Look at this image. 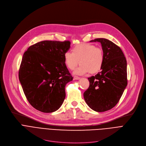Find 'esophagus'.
<instances>
[{
  "mask_svg": "<svg viewBox=\"0 0 146 146\" xmlns=\"http://www.w3.org/2000/svg\"><path fill=\"white\" fill-rule=\"evenodd\" d=\"M80 79V78L78 77V76H74V80H79V79Z\"/></svg>",
  "mask_w": 146,
  "mask_h": 146,
  "instance_id": "1",
  "label": "esophagus"
}]
</instances>
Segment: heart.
Wrapping results in <instances>:
<instances>
[{"instance_id": "1", "label": "heart", "mask_w": 146, "mask_h": 146, "mask_svg": "<svg viewBox=\"0 0 146 146\" xmlns=\"http://www.w3.org/2000/svg\"><path fill=\"white\" fill-rule=\"evenodd\" d=\"M64 61L66 67L71 70L80 66L74 71V74L82 75L89 72L96 73L100 71L104 63L103 50L90 44H80L76 45L72 52L67 51L64 54Z\"/></svg>"}]
</instances>
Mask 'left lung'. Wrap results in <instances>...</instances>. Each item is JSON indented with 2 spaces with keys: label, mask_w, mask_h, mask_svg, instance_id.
I'll use <instances>...</instances> for the list:
<instances>
[{
  "label": "left lung",
  "mask_w": 146,
  "mask_h": 146,
  "mask_svg": "<svg viewBox=\"0 0 146 146\" xmlns=\"http://www.w3.org/2000/svg\"><path fill=\"white\" fill-rule=\"evenodd\" d=\"M90 42H101L104 63L101 72L88 78L89 87L83 96L92 110L105 112L117 104L127 85V60L121 49L108 40L96 38Z\"/></svg>",
  "instance_id": "1"
}]
</instances>
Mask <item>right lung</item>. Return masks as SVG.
Returning a JSON list of instances; mask_svg holds the SVG:
<instances>
[{"label":"right lung","instance_id":"obj_1","mask_svg":"<svg viewBox=\"0 0 146 146\" xmlns=\"http://www.w3.org/2000/svg\"><path fill=\"white\" fill-rule=\"evenodd\" d=\"M69 41H42L28 48L22 59L19 79L27 100L45 113L58 110L66 97L65 86L73 80L64 64Z\"/></svg>","mask_w":146,"mask_h":146}]
</instances>
